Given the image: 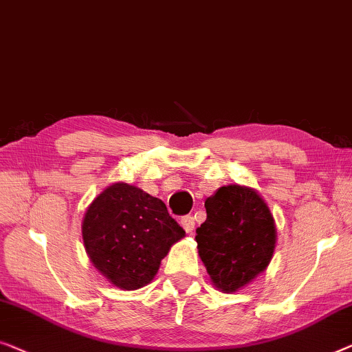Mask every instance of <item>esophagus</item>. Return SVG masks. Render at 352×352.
Listing matches in <instances>:
<instances>
[{
    "label": "esophagus",
    "instance_id": "obj_1",
    "mask_svg": "<svg viewBox=\"0 0 352 352\" xmlns=\"http://www.w3.org/2000/svg\"><path fill=\"white\" fill-rule=\"evenodd\" d=\"M180 225L183 226V230H185V231L188 232V234H190V232H192V230H195V219H192L191 215L182 217Z\"/></svg>",
    "mask_w": 352,
    "mask_h": 352
}]
</instances>
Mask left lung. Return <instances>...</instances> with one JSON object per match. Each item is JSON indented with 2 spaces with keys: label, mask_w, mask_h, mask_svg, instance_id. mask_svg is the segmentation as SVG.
Segmentation results:
<instances>
[{
  "label": "left lung",
  "mask_w": 352,
  "mask_h": 352,
  "mask_svg": "<svg viewBox=\"0 0 352 352\" xmlns=\"http://www.w3.org/2000/svg\"><path fill=\"white\" fill-rule=\"evenodd\" d=\"M204 206L207 219L196 230L197 250L212 284L231 294L270 265L276 247L274 219L258 192L241 185L219 188Z\"/></svg>",
  "instance_id": "obj_1"
}]
</instances>
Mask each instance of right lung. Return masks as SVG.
<instances>
[{"mask_svg":"<svg viewBox=\"0 0 352 352\" xmlns=\"http://www.w3.org/2000/svg\"><path fill=\"white\" fill-rule=\"evenodd\" d=\"M81 228L92 265L122 290L150 284L172 244L185 236L164 202L127 183L105 188Z\"/></svg>","mask_w":352,"mask_h":352,"instance_id":"right-lung-1","label":"right lung"}]
</instances>
